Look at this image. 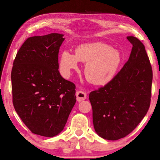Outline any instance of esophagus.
Instances as JSON below:
<instances>
[{"mask_svg": "<svg viewBox=\"0 0 160 160\" xmlns=\"http://www.w3.org/2000/svg\"><path fill=\"white\" fill-rule=\"evenodd\" d=\"M76 100L78 102H81L86 99V93L82 91H78L76 93Z\"/></svg>", "mask_w": 160, "mask_h": 160, "instance_id": "esophagus-1", "label": "esophagus"}]
</instances>
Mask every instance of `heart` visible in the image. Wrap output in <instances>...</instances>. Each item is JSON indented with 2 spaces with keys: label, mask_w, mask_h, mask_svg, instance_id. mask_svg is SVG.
<instances>
[{
  "label": "heart",
  "mask_w": 160,
  "mask_h": 160,
  "mask_svg": "<svg viewBox=\"0 0 160 160\" xmlns=\"http://www.w3.org/2000/svg\"><path fill=\"white\" fill-rule=\"evenodd\" d=\"M78 61L86 63V79L94 85L103 86L116 76L122 59L118 50L105 43L82 44L76 49L75 54L69 51H64L61 53L60 64L65 76H70L71 71L78 69Z\"/></svg>",
  "instance_id": "obj_1"
}]
</instances>
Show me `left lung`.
I'll list each match as a JSON object with an SVG mask.
<instances>
[{
    "label": "left lung",
    "mask_w": 160,
    "mask_h": 160,
    "mask_svg": "<svg viewBox=\"0 0 160 160\" xmlns=\"http://www.w3.org/2000/svg\"><path fill=\"white\" fill-rule=\"evenodd\" d=\"M127 39L132 45L128 60L113 80L89 94L94 128L108 140H117L131 133L150 107V60L140 40L134 36Z\"/></svg>",
    "instance_id": "obj_1"
}]
</instances>
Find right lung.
Listing matches in <instances>:
<instances>
[{
    "instance_id": "add662e5",
    "label": "right lung",
    "mask_w": 160,
    "mask_h": 160,
    "mask_svg": "<svg viewBox=\"0 0 160 160\" xmlns=\"http://www.w3.org/2000/svg\"><path fill=\"white\" fill-rule=\"evenodd\" d=\"M62 36L52 33L28 38L13 63V107L26 127L41 136L60 133L76 102L74 83L64 79L58 71Z\"/></svg>"
}]
</instances>
